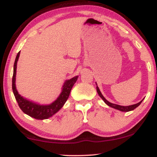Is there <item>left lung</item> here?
<instances>
[{"label":"left lung","instance_id":"left-lung-1","mask_svg":"<svg viewBox=\"0 0 157 157\" xmlns=\"http://www.w3.org/2000/svg\"><path fill=\"white\" fill-rule=\"evenodd\" d=\"M96 86H97V84H96ZM96 91H97V93L98 95H99V96L101 98H102L103 100H104V101L106 103V104L108 105L110 107H112V108L115 109H117V110H119L121 111H126V112H127V111H132L134 110V109H135L136 108V107H138L139 105L141 104V103L142 102L143 100H141L140 102L137 103V104H133V105H131V106H120V105H117V104H112V103L109 102L107 101L106 98H105L104 97V96L102 95V94L101 93L100 90L99 89H98V86H96Z\"/></svg>","mask_w":157,"mask_h":157}]
</instances>
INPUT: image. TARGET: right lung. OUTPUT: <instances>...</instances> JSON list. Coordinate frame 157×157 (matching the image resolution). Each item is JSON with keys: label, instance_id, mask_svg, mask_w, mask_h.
<instances>
[{"label": "right lung", "instance_id": "add662e5", "mask_svg": "<svg viewBox=\"0 0 157 157\" xmlns=\"http://www.w3.org/2000/svg\"><path fill=\"white\" fill-rule=\"evenodd\" d=\"M19 56H20V51L16 56V60L13 66V75L12 79V89L13 92L15 96V98L18 102V104L21 110L25 114L30 116V117L34 118L36 119H46L48 118L52 117L56 113H57L61 109L67 101L68 96H69L71 90L73 86L76 82L78 76H76L74 78L66 80L64 83L62 88L61 93L60 94L57 99L54 101L53 103L48 105H40L37 103L33 102L32 101L27 100L18 94L16 87V68L17 62H18Z\"/></svg>", "mask_w": 157, "mask_h": 157}]
</instances>
